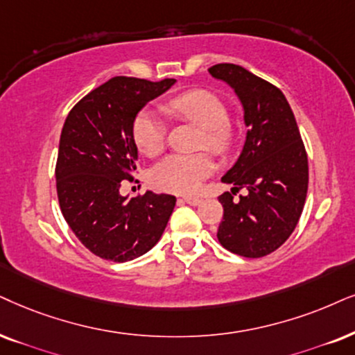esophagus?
<instances>
[{"mask_svg":"<svg viewBox=\"0 0 355 355\" xmlns=\"http://www.w3.org/2000/svg\"><path fill=\"white\" fill-rule=\"evenodd\" d=\"M183 201H185V203H188V205H191V206H198L201 203V198H198V196H185Z\"/></svg>","mask_w":355,"mask_h":355,"instance_id":"34e87169","label":"esophagus"}]
</instances>
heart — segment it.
<instances>
[{
  "label": "heart",
  "instance_id": "1",
  "mask_svg": "<svg viewBox=\"0 0 355 355\" xmlns=\"http://www.w3.org/2000/svg\"><path fill=\"white\" fill-rule=\"evenodd\" d=\"M170 118L188 121L201 129L200 147H208L216 154H226L234 141V129L227 123V107L223 100L206 89H191L168 100L162 106ZM167 128L152 111H141L132 123V137L137 149L147 157L164 150ZM216 170L213 157L198 154H173L152 170V183L164 191L190 195L198 190L201 182Z\"/></svg>",
  "mask_w": 355,
  "mask_h": 355
}]
</instances>
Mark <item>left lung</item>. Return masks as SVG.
Masks as SVG:
<instances>
[{"label":"left lung","mask_w":355,"mask_h":355,"mask_svg":"<svg viewBox=\"0 0 355 355\" xmlns=\"http://www.w3.org/2000/svg\"><path fill=\"white\" fill-rule=\"evenodd\" d=\"M214 78L234 89L244 107L245 142L237 162L221 178L232 194L248 195L234 202L230 191L219 196L224 214L218 241L242 257L257 259L280 248L297 227L308 191V157L293 111L275 85L244 67L218 64Z\"/></svg>","instance_id":"1"}]
</instances>
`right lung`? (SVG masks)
<instances>
[{"instance_id": "obj_1", "label": "right lung", "mask_w": 355, "mask_h": 355, "mask_svg": "<svg viewBox=\"0 0 355 355\" xmlns=\"http://www.w3.org/2000/svg\"><path fill=\"white\" fill-rule=\"evenodd\" d=\"M173 83V78L114 77L67 116L55 165L58 203L70 230L98 257L128 262L164 234L177 198L152 191L128 198L119 188L136 170L134 119Z\"/></svg>"}]
</instances>
